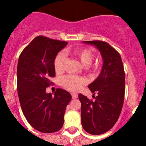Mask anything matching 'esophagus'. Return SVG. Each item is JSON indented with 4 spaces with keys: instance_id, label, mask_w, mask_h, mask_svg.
I'll use <instances>...</instances> for the list:
<instances>
[{
    "instance_id": "34e87169",
    "label": "esophagus",
    "mask_w": 146,
    "mask_h": 146,
    "mask_svg": "<svg viewBox=\"0 0 146 146\" xmlns=\"http://www.w3.org/2000/svg\"><path fill=\"white\" fill-rule=\"evenodd\" d=\"M71 95H72V98H73V99H77L78 98V94L77 93H72L71 94Z\"/></svg>"
}]
</instances>
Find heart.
Masks as SVG:
<instances>
[{
  "instance_id": "b5f03b06",
  "label": "heart",
  "mask_w": 146,
  "mask_h": 146,
  "mask_svg": "<svg viewBox=\"0 0 146 146\" xmlns=\"http://www.w3.org/2000/svg\"><path fill=\"white\" fill-rule=\"evenodd\" d=\"M73 54L80 60L84 66H88V68H91L92 70H97L98 68V65H91L93 59V54L90 50L85 48H78L73 51ZM65 60V55L61 52L57 54L54 60V68L57 73H60L64 70ZM85 82L86 81L83 78L74 75H68L61 78V84L65 88L71 91L78 90Z\"/></svg>"
}]
</instances>
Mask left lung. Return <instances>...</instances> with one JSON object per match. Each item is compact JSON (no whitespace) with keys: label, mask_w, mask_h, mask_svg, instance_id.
<instances>
[{"label":"left lung","mask_w":146,"mask_h":146,"mask_svg":"<svg viewBox=\"0 0 146 146\" xmlns=\"http://www.w3.org/2000/svg\"><path fill=\"white\" fill-rule=\"evenodd\" d=\"M99 50L103 60L102 68L98 78L88 85L98 96L90 100L79 94L81 102V123L90 134L100 135L108 131L115 124L121 111L124 100L125 73L118 51L102 41H84Z\"/></svg>","instance_id":"obj_1"}]
</instances>
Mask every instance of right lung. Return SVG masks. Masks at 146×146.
I'll return each mask as SVG.
<instances>
[{
	"label": "right lung",
	"instance_id": "right-lung-1",
	"mask_svg": "<svg viewBox=\"0 0 146 146\" xmlns=\"http://www.w3.org/2000/svg\"><path fill=\"white\" fill-rule=\"evenodd\" d=\"M68 42L38 36L23 49L18 59L17 88L20 106L29 124L42 133L58 131L64 125L71 95L58 88L54 95L46 88L55 76L54 60Z\"/></svg>",
	"mask_w": 146,
	"mask_h": 146
}]
</instances>
